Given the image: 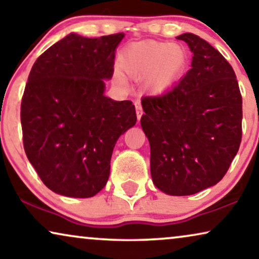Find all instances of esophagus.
<instances>
[{"label": "esophagus", "mask_w": 259, "mask_h": 259, "mask_svg": "<svg viewBox=\"0 0 259 259\" xmlns=\"http://www.w3.org/2000/svg\"><path fill=\"white\" fill-rule=\"evenodd\" d=\"M136 111H137V118H138V120H140L141 115H143V113H144L140 101H136Z\"/></svg>", "instance_id": "1"}]
</instances>
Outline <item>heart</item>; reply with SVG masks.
Returning a JSON list of instances; mask_svg holds the SVG:
<instances>
[{
  "mask_svg": "<svg viewBox=\"0 0 259 259\" xmlns=\"http://www.w3.org/2000/svg\"><path fill=\"white\" fill-rule=\"evenodd\" d=\"M187 62L186 51L180 45L144 41L131 45L123 52L121 66L133 77L147 75L146 87L159 94L182 75Z\"/></svg>",
  "mask_w": 259,
  "mask_h": 259,
  "instance_id": "obj_1",
  "label": "heart"
}]
</instances>
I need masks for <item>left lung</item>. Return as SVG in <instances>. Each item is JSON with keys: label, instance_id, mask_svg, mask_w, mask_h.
<instances>
[{"label": "left lung", "instance_id": "left-lung-1", "mask_svg": "<svg viewBox=\"0 0 259 259\" xmlns=\"http://www.w3.org/2000/svg\"><path fill=\"white\" fill-rule=\"evenodd\" d=\"M192 67L171 90L141 99L154 185L190 196L221 182L242 141V94L231 65L197 35L177 36Z\"/></svg>", "mask_w": 259, "mask_h": 259}]
</instances>
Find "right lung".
Returning a JSON list of instances; mask_svg holds the SVG:
<instances>
[{"label": "right lung", "mask_w": 259, "mask_h": 259, "mask_svg": "<svg viewBox=\"0 0 259 259\" xmlns=\"http://www.w3.org/2000/svg\"><path fill=\"white\" fill-rule=\"evenodd\" d=\"M123 36L69 34L31 67L21 101L23 147L55 193L88 198L104 189L116 140L136 125L132 101L104 95Z\"/></svg>", "instance_id": "obj_1"}]
</instances>
